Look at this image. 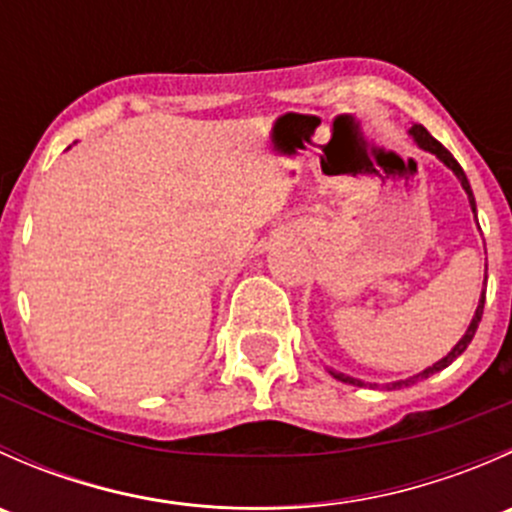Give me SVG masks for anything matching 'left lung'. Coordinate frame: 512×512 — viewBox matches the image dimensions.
<instances>
[{"mask_svg": "<svg viewBox=\"0 0 512 512\" xmlns=\"http://www.w3.org/2000/svg\"><path fill=\"white\" fill-rule=\"evenodd\" d=\"M409 136L414 138V141L418 143V148H423V151L433 153V156H436L438 160H441V163L446 165V168H451L453 173H456V178L461 180L463 190H466L468 200H471V208H473V213H476V198H473L471 183H468L466 173H463V168H461V165H458V160L451 156V151H446V148H443L441 143H438L436 138H433L431 133L426 131V128H423V126H418V123H416V126H411ZM485 280H488V275H485ZM483 304H485V289H483V294H480V302H478V307H476V314H473V319H471V324H468L466 334H463V337H461V342H458L456 347H453L451 352H448L446 356H443L441 361H436V364H433V366H428V369H423L421 374L411 376V379H404V381H394V384H386V389H401V386H411V384H416L418 379H428V376H431V374H436V371L446 369L448 364H453V361H456L458 356H461L463 352H466V349H468V344H471V339L476 337V329H478V324H480V317H483ZM329 374H332L334 379L344 381V384L364 386V381H359V379H352V376H344V374H339V371H334V369H329Z\"/></svg>", "mask_w": 512, "mask_h": 512, "instance_id": "8db88e82", "label": "left lung"}]
</instances>
